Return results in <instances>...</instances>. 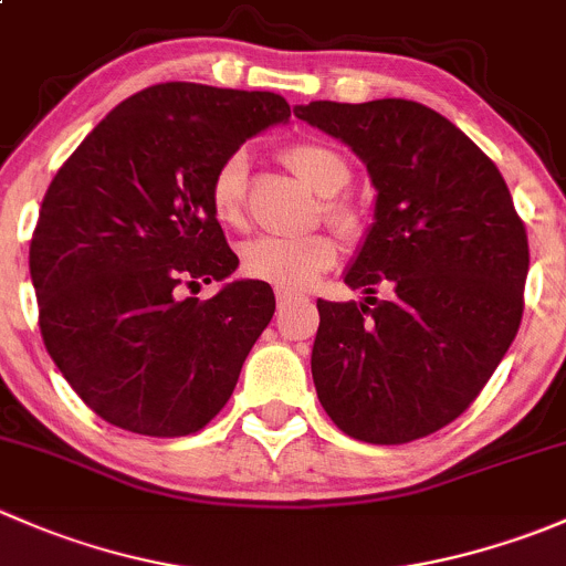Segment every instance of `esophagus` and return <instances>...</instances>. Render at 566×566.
Masks as SVG:
<instances>
[{
	"instance_id": "1",
	"label": "esophagus",
	"mask_w": 566,
	"mask_h": 566,
	"mask_svg": "<svg viewBox=\"0 0 566 566\" xmlns=\"http://www.w3.org/2000/svg\"><path fill=\"white\" fill-rule=\"evenodd\" d=\"M293 301H298V295L287 293V290H276V306H279V312H282L284 306L293 304Z\"/></svg>"
}]
</instances>
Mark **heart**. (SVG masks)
<instances>
[{
	"mask_svg": "<svg viewBox=\"0 0 566 566\" xmlns=\"http://www.w3.org/2000/svg\"><path fill=\"white\" fill-rule=\"evenodd\" d=\"M284 164L301 182L323 197H334L350 180V167L342 158L339 150L319 142H298V145L284 150ZM247 175L249 156L243 150L232 153L216 169L210 182V208L219 224L243 227V197H247ZM325 216L339 227L342 232H350L356 227V216L339 202H325ZM334 238L328 235H306L287 241V238H256L241 249L243 273L256 282H265L276 290L298 293L312 287L319 273L328 271L336 262Z\"/></svg>",
	"mask_w": 566,
	"mask_h": 566,
	"instance_id": "1",
	"label": "heart"
}]
</instances>
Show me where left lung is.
Returning a JSON list of instances; mask_svg holds the SVG:
<instances>
[{
    "label": "left lung",
    "instance_id": "1",
    "mask_svg": "<svg viewBox=\"0 0 566 566\" xmlns=\"http://www.w3.org/2000/svg\"><path fill=\"white\" fill-rule=\"evenodd\" d=\"M367 167L375 213L345 284L317 301L312 378L342 432L408 443L454 421L484 389L523 317L528 238L499 167L416 101L295 106ZM390 290L389 302L374 290Z\"/></svg>",
    "mask_w": 566,
    "mask_h": 566
}]
</instances>
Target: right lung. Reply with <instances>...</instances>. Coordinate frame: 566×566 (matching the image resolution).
Masks as SVG:
<instances>
[{"label": "right lung", "instance_id": "add662e5", "mask_svg": "<svg viewBox=\"0 0 566 566\" xmlns=\"http://www.w3.org/2000/svg\"><path fill=\"white\" fill-rule=\"evenodd\" d=\"M290 106L276 93L167 82L95 125L51 180L30 243L40 334L62 378L119 430L180 438L232 397L271 323V284L227 279L238 256L210 208L227 156ZM224 281L208 302L179 284Z\"/></svg>", "mask_w": 566, "mask_h": 566}]
</instances>
